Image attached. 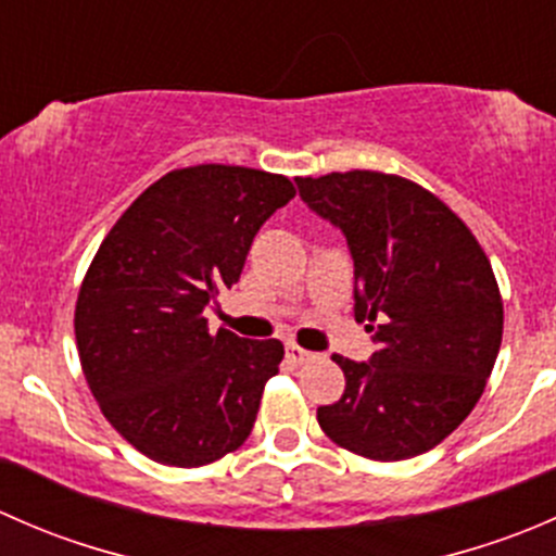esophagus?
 <instances>
[{
	"mask_svg": "<svg viewBox=\"0 0 556 556\" xmlns=\"http://www.w3.org/2000/svg\"><path fill=\"white\" fill-rule=\"evenodd\" d=\"M285 350H288V361L290 363H295V366H301V363H309L312 361V352H306V350H301L299 344H293V341H290L288 346H285Z\"/></svg>",
	"mask_w": 556,
	"mask_h": 556,
	"instance_id": "obj_1",
	"label": "esophagus"
}]
</instances>
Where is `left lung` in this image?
Here are the masks:
<instances>
[{
	"label": "left lung",
	"instance_id": "8db88e82",
	"mask_svg": "<svg viewBox=\"0 0 556 556\" xmlns=\"http://www.w3.org/2000/svg\"><path fill=\"white\" fill-rule=\"evenodd\" d=\"M314 215L344 233L355 317L377 352L333 355L344 395L317 408L328 439L363 457L408 459L446 439L484 392L503 339V301L463 220L412 179L382 172L299 177Z\"/></svg>",
	"mask_w": 556,
	"mask_h": 556
}]
</instances>
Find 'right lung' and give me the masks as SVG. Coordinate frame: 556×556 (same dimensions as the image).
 I'll return each mask as SVG.
<instances>
[{
  "label": "right lung",
  "mask_w": 556,
  "mask_h": 556,
  "mask_svg": "<svg viewBox=\"0 0 556 556\" xmlns=\"http://www.w3.org/2000/svg\"><path fill=\"white\" fill-rule=\"evenodd\" d=\"M293 195L282 174L188 166L150 185L99 247L75 309L83 374L112 428L155 463L199 468L250 435L285 350L212 336L204 309Z\"/></svg>",
  "instance_id": "obj_1"
}]
</instances>
